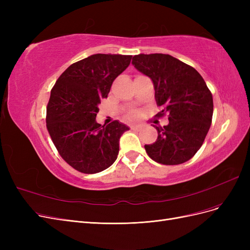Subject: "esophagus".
<instances>
[{
	"instance_id": "obj_1",
	"label": "esophagus",
	"mask_w": 250,
	"mask_h": 250,
	"mask_svg": "<svg viewBox=\"0 0 250 250\" xmlns=\"http://www.w3.org/2000/svg\"><path fill=\"white\" fill-rule=\"evenodd\" d=\"M130 129H132V130H141L142 129V126L141 125H131L130 126Z\"/></svg>"
}]
</instances>
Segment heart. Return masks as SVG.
Returning <instances> with one entry per match:
<instances>
[{
	"label": "heart",
	"mask_w": 250,
	"mask_h": 250,
	"mask_svg": "<svg viewBox=\"0 0 250 250\" xmlns=\"http://www.w3.org/2000/svg\"><path fill=\"white\" fill-rule=\"evenodd\" d=\"M137 116H138V112L135 111V110H131V111H129V112L127 113L126 118H127V119H133V118H135Z\"/></svg>",
	"instance_id": "b5f03b06"
}]
</instances>
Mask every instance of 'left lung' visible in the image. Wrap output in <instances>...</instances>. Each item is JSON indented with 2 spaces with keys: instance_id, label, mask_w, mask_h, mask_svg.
Returning a JSON list of instances; mask_svg holds the SVG:
<instances>
[{
  "instance_id": "obj_1",
  "label": "left lung",
  "mask_w": 250,
  "mask_h": 250,
  "mask_svg": "<svg viewBox=\"0 0 250 250\" xmlns=\"http://www.w3.org/2000/svg\"><path fill=\"white\" fill-rule=\"evenodd\" d=\"M135 69L150 77L155 100L162 110L157 118L169 113V124L154 126L157 139L145 145L150 158L163 165L188 162L200 149L213 118V96L206 81L193 66L168 54H139L132 58Z\"/></svg>"
}]
</instances>
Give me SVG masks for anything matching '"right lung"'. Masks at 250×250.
<instances>
[{
  "label": "right lung",
  "mask_w": 250,
  "mask_h": 250,
  "mask_svg": "<svg viewBox=\"0 0 250 250\" xmlns=\"http://www.w3.org/2000/svg\"><path fill=\"white\" fill-rule=\"evenodd\" d=\"M131 55L95 54L71 64L51 89L47 129L58 153L81 173L101 172L115 163L121 135L129 130L119 121L96 122L98 105L131 62Z\"/></svg>",
  "instance_id": "right-lung-1"
}]
</instances>
